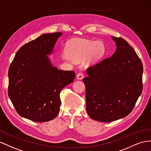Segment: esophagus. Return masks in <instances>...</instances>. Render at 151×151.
<instances>
[{
  "instance_id": "obj_1",
  "label": "esophagus",
  "mask_w": 151,
  "mask_h": 151,
  "mask_svg": "<svg viewBox=\"0 0 151 151\" xmlns=\"http://www.w3.org/2000/svg\"><path fill=\"white\" fill-rule=\"evenodd\" d=\"M84 77V74L83 72H79L78 74H77V78L78 79H83Z\"/></svg>"
}]
</instances>
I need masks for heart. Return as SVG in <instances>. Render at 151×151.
<instances>
[{
  "label": "heart",
  "mask_w": 151,
  "mask_h": 151,
  "mask_svg": "<svg viewBox=\"0 0 151 151\" xmlns=\"http://www.w3.org/2000/svg\"><path fill=\"white\" fill-rule=\"evenodd\" d=\"M105 52V46L102 41H93L83 39H73L67 44V51L63 52L62 58L68 62L86 58L88 64L96 63Z\"/></svg>",
  "instance_id": "1"
}]
</instances>
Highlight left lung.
<instances>
[{"label":"left lung","instance_id":"obj_1","mask_svg":"<svg viewBox=\"0 0 151 151\" xmlns=\"http://www.w3.org/2000/svg\"><path fill=\"white\" fill-rule=\"evenodd\" d=\"M112 56L89 67L83 79L86 111L91 119L109 123L127 116L143 89V65L126 40L112 37Z\"/></svg>","mask_w":151,"mask_h":151}]
</instances>
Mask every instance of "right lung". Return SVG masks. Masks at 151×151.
<instances>
[{
	"instance_id": "right-lung-1",
	"label": "right lung",
	"mask_w": 151,
	"mask_h": 151,
	"mask_svg": "<svg viewBox=\"0 0 151 151\" xmlns=\"http://www.w3.org/2000/svg\"><path fill=\"white\" fill-rule=\"evenodd\" d=\"M62 32L45 34L19 49L9 71L8 95L19 116L46 122L58 114L62 89L74 81L73 70L52 66L51 54Z\"/></svg>"
}]
</instances>
